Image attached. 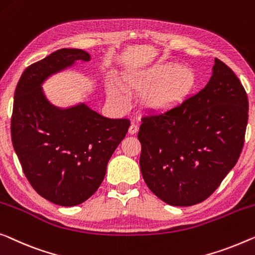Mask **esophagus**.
<instances>
[{"instance_id":"34e87169","label":"esophagus","mask_w":255,"mask_h":255,"mask_svg":"<svg viewBox=\"0 0 255 255\" xmlns=\"http://www.w3.org/2000/svg\"><path fill=\"white\" fill-rule=\"evenodd\" d=\"M138 130H139L138 125L134 124V123H132V124L130 125V128H128V133H130V134H134V133H136V132H138Z\"/></svg>"}]
</instances>
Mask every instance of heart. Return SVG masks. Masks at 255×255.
I'll return each instance as SVG.
<instances>
[{"mask_svg":"<svg viewBox=\"0 0 255 255\" xmlns=\"http://www.w3.org/2000/svg\"><path fill=\"white\" fill-rule=\"evenodd\" d=\"M194 83V73L187 66L160 63L128 78V84L136 92H146L143 103L154 112L167 110L185 98ZM112 95L127 102L128 97L119 88H112Z\"/></svg>","mask_w":255,"mask_h":255,"instance_id":"obj_1","label":"heart"}]
</instances>
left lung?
<instances>
[{"label":"left lung","mask_w":255,"mask_h":255,"mask_svg":"<svg viewBox=\"0 0 255 255\" xmlns=\"http://www.w3.org/2000/svg\"><path fill=\"white\" fill-rule=\"evenodd\" d=\"M249 100L241 80L215 58L208 84L163 114L141 117L140 170L149 190L165 204L206 200L241 156Z\"/></svg>","instance_id":"1"}]
</instances>
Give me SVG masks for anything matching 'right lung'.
I'll use <instances>...</instances> for the list:
<instances>
[{
  "mask_svg": "<svg viewBox=\"0 0 255 255\" xmlns=\"http://www.w3.org/2000/svg\"><path fill=\"white\" fill-rule=\"evenodd\" d=\"M90 61L82 49H60L25 69L14 91L11 140L33 189L54 204L77 206L91 198L107 164L130 128L85 105L61 110L46 100L41 84L75 62Z\"/></svg>",
  "mask_w": 255,
  "mask_h": 255,
  "instance_id": "right-lung-1",
  "label": "right lung"
}]
</instances>
